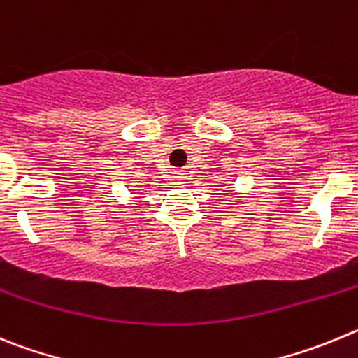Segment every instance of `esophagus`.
<instances>
[{
  "mask_svg": "<svg viewBox=\"0 0 358 358\" xmlns=\"http://www.w3.org/2000/svg\"><path fill=\"white\" fill-rule=\"evenodd\" d=\"M173 180H175L176 183H183V182H185V173L175 171V173H173Z\"/></svg>",
  "mask_w": 358,
  "mask_h": 358,
  "instance_id": "esophagus-1",
  "label": "esophagus"
}]
</instances>
